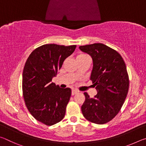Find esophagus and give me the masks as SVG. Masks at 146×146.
Masks as SVG:
<instances>
[{
	"mask_svg": "<svg viewBox=\"0 0 146 146\" xmlns=\"http://www.w3.org/2000/svg\"><path fill=\"white\" fill-rule=\"evenodd\" d=\"M78 93V91L77 90H73L72 91H71V95H75V94H76Z\"/></svg>",
	"mask_w": 146,
	"mask_h": 146,
	"instance_id": "obj_1",
	"label": "esophagus"
}]
</instances>
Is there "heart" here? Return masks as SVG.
Instances as JSON below:
<instances>
[{
    "mask_svg": "<svg viewBox=\"0 0 146 146\" xmlns=\"http://www.w3.org/2000/svg\"><path fill=\"white\" fill-rule=\"evenodd\" d=\"M86 57H88V56L87 55H86V54H84V53H81V54H79V55L76 56V60H78V59H82V58H84Z\"/></svg>",
    "mask_w": 146,
    "mask_h": 146,
    "instance_id": "b5f03b06",
    "label": "heart"
}]
</instances>
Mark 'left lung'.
<instances>
[{
    "label": "left lung",
    "mask_w": 146,
    "mask_h": 146,
    "mask_svg": "<svg viewBox=\"0 0 146 146\" xmlns=\"http://www.w3.org/2000/svg\"><path fill=\"white\" fill-rule=\"evenodd\" d=\"M79 48L92 57L90 80L97 91L93 98L84 93L86 99L81 110L88 121L104 124L118 114L127 97L129 80L126 66L122 56L105 44L95 43Z\"/></svg>",
    "instance_id": "1"
}]
</instances>
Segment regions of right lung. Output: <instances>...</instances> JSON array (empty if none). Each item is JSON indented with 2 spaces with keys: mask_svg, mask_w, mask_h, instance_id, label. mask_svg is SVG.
I'll use <instances>...</instances> for the list:
<instances>
[{
  "mask_svg": "<svg viewBox=\"0 0 146 146\" xmlns=\"http://www.w3.org/2000/svg\"><path fill=\"white\" fill-rule=\"evenodd\" d=\"M76 46L44 44L32 51L23 73V94L29 113L36 120L52 125L63 119L71 90L52 82L65 59Z\"/></svg>",
  "mask_w": 146,
  "mask_h": 146,
  "instance_id": "right-lung-1",
  "label": "right lung"
}]
</instances>
